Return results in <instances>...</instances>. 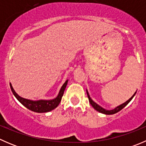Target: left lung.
Returning a JSON list of instances; mask_svg holds the SVG:
<instances>
[{
	"mask_svg": "<svg viewBox=\"0 0 146 146\" xmlns=\"http://www.w3.org/2000/svg\"><path fill=\"white\" fill-rule=\"evenodd\" d=\"M136 92H135L134 95H133V96H132L131 98L129 100L126 101V102L123 103V104H121V105L118 106V107H117L115 109H114V110H105V109H104V108H102V107H101L100 106L98 105V104H96V103H95V102H94L92 99H91L90 97V95H89V94H88V91H87V95H88V99H89L90 103L91 105H92V107H93V108L95 109V110H97V111H99V112L102 113V114H115V113H117V112H118V111H121V110L123 108V107H126V106L128 104H129V102H130L132 99H133V97H134V95H135V94H136Z\"/></svg>",
	"mask_w": 146,
	"mask_h": 146,
	"instance_id": "1",
	"label": "left lung"
}]
</instances>
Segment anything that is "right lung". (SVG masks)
Here are the masks:
<instances>
[{"mask_svg":"<svg viewBox=\"0 0 146 146\" xmlns=\"http://www.w3.org/2000/svg\"><path fill=\"white\" fill-rule=\"evenodd\" d=\"M68 81V80H66L65 82V83L62 85L61 90L59 91V93H58V96L54 100H38V101H32L29 100L25 99V98H21L20 96H19L15 92L14 89H13V86H12L11 84L10 83V88H11V90L13 92V95L15 96V98H17V100L21 103L23 105H24L25 107H27L28 110H31L32 111H35V112L37 113H44V112H48V111H51V110H54L56 107H58V105L59 104L61 100V98H62L63 95H64V92L65 89H66V87L67 85Z\"/></svg>","mask_w":146,"mask_h":146,"instance_id":"obj_1","label":"right lung"}]
</instances>
